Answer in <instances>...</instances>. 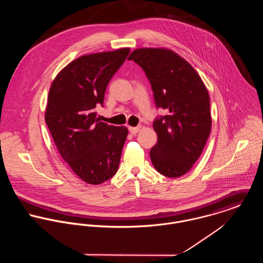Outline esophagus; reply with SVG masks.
I'll list each match as a JSON object with an SVG mask.
<instances>
[{"mask_svg":"<svg viewBox=\"0 0 263 263\" xmlns=\"http://www.w3.org/2000/svg\"><path fill=\"white\" fill-rule=\"evenodd\" d=\"M140 128H141V125H139V126H129L128 130L132 135H136L140 130Z\"/></svg>","mask_w":263,"mask_h":263,"instance_id":"esophagus-1","label":"esophagus"}]
</instances>
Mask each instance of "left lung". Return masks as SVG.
Instances as JSON below:
<instances>
[{
	"label": "left lung",
	"mask_w": 263,
	"mask_h": 263,
	"mask_svg": "<svg viewBox=\"0 0 263 263\" xmlns=\"http://www.w3.org/2000/svg\"><path fill=\"white\" fill-rule=\"evenodd\" d=\"M149 79L157 108L166 115L156 117L158 136L151 149L155 169L176 178L197 161L212 129L209 92L195 70L170 49L139 48L128 57Z\"/></svg>",
	"instance_id": "obj_1"
}]
</instances>
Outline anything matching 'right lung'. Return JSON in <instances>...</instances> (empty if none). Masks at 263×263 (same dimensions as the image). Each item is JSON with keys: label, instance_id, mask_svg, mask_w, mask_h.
I'll return each instance as SVG.
<instances>
[{"label": "right lung", "instance_id": "obj_1", "mask_svg": "<svg viewBox=\"0 0 263 263\" xmlns=\"http://www.w3.org/2000/svg\"><path fill=\"white\" fill-rule=\"evenodd\" d=\"M129 48L80 57L53 80L45 122L61 156L83 181L101 184L117 172L127 128L99 121L95 108L103 106L113 75Z\"/></svg>", "mask_w": 263, "mask_h": 263}]
</instances>
